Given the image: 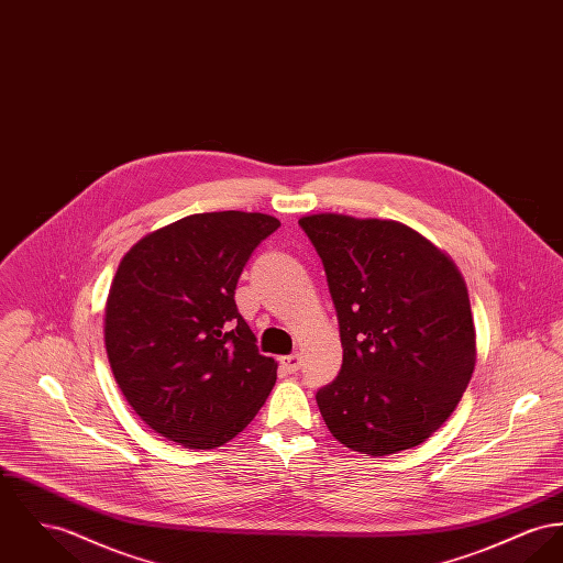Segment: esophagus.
<instances>
[{
    "mask_svg": "<svg viewBox=\"0 0 563 563\" xmlns=\"http://www.w3.org/2000/svg\"><path fill=\"white\" fill-rule=\"evenodd\" d=\"M279 365L286 374H297L300 369V356L299 354H288V356H282L279 358Z\"/></svg>",
    "mask_w": 563,
    "mask_h": 563,
    "instance_id": "1",
    "label": "esophagus"
}]
</instances>
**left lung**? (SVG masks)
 <instances>
[{
  "label": "left lung",
  "mask_w": 563,
  "mask_h": 563,
  "mask_svg": "<svg viewBox=\"0 0 563 563\" xmlns=\"http://www.w3.org/2000/svg\"><path fill=\"white\" fill-rule=\"evenodd\" d=\"M324 264L343 363L316 393L333 438L363 454H395L433 435L476 365L465 282L412 228L338 213L300 218Z\"/></svg>",
  "instance_id": "obj_1"
}]
</instances>
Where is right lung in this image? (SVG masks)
<instances>
[{
    "mask_svg": "<svg viewBox=\"0 0 563 563\" xmlns=\"http://www.w3.org/2000/svg\"><path fill=\"white\" fill-rule=\"evenodd\" d=\"M277 228L264 213H196L123 256L107 300V354L125 401L155 433L216 449L263 408L277 363L258 352L234 290Z\"/></svg>",
    "mask_w": 563,
    "mask_h": 563,
    "instance_id": "add662e5",
    "label": "right lung"
}]
</instances>
